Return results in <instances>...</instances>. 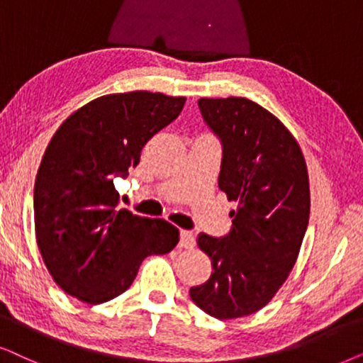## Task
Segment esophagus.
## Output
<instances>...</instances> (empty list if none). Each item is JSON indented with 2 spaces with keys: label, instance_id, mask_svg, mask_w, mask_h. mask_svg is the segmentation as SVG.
<instances>
[{
  "label": "esophagus",
  "instance_id": "obj_1",
  "mask_svg": "<svg viewBox=\"0 0 363 363\" xmlns=\"http://www.w3.org/2000/svg\"><path fill=\"white\" fill-rule=\"evenodd\" d=\"M194 244H196V240H194V235H192V232H189V230L179 232V247L192 249L194 247Z\"/></svg>",
  "mask_w": 363,
  "mask_h": 363
}]
</instances>
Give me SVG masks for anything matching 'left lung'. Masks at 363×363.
Instances as JSON below:
<instances>
[{"mask_svg": "<svg viewBox=\"0 0 363 363\" xmlns=\"http://www.w3.org/2000/svg\"><path fill=\"white\" fill-rule=\"evenodd\" d=\"M197 104L222 144L219 189L238 209L224 238H197L212 274L189 296L206 313L227 320L267 306L289 277L311 214L308 174L296 139L262 106L234 96Z\"/></svg>", "mask_w": 363, "mask_h": 363, "instance_id": "obj_1", "label": "left lung"}]
</instances>
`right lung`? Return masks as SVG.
Listing matches in <instances>:
<instances>
[{"label": "right lung", "instance_id": "1", "mask_svg": "<svg viewBox=\"0 0 363 363\" xmlns=\"http://www.w3.org/2000/svg\"><path fill=\"white\" fill-rule=\"evenodd\" d=\"M186 98L133 91L91 101L60 125L35 182V229L55 282L86 303L131 287L147 255L167 254L179 230L121 209L114 177L136 167L143 147L181 114Z\"/></svg>", "mask_w": 363, "mask_h": 363}]
</instances>
